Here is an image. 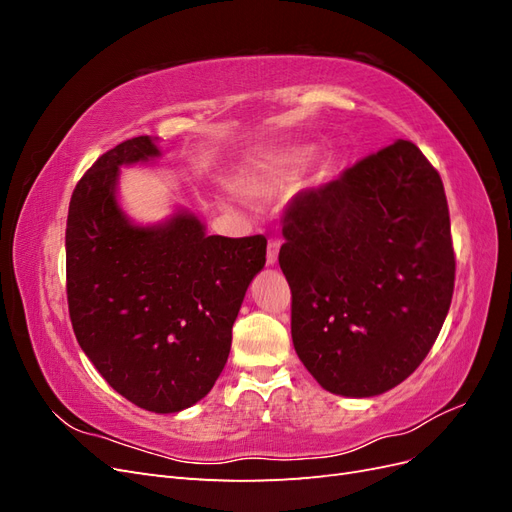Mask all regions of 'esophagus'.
<instances>
[{
    "label": "esophagus",
    "mask_w": 512,
    "mask_h": 512,
    "mask_svg": "<svg viewBox=\"0 0 512 512\" xmlns=\"http://www.w3.org/2000/svg\"><path fill=\"white\" fill-rule=\"evenodd\" d=\"M280 247H282V241L271 237L269 243H267V265H275L277 262V256H280Z\"/></svg>",
    "instance_id": "esophagus-1"
}]
</instances>
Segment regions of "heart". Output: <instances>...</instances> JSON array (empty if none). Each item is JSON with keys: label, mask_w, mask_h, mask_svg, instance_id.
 Returning <instances> with one entry per match:
<instances>
[{"label": "heart", "mask_w": 512, "mask_h": 512, "mask_svg": "<svg viewBox=\"0 0 512 512\" xmlns=\"http://www.w3.org/2000/svg\"><path fill=\"white\" fill-rule=\"evenodd\" d=\"M305 162V158L301 153H294V156H280V158H273L267 166H265V177H262L260 183V190L262 192H273L277 188H282V185L297 173V168Z\"/></svg>", "instance_id": "obj_1"}]
</instances>
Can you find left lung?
Instances as JSON below:
<instances>
[{"label":"left lung","instance_id":"1","mask_svg":"<svg viewBox=\"0 0 512 512\" xmlns=\"http://www.w3.org/2000/svg\"><path fill=\"white\" fill-rule=\"evenodd\" d=\"M292 344L322 389L374 397L436 344L455 250L438 170L410 141L307 188L284 213Z\"/></svg>","mask_w":512,"mask_h":512}]
</instances>
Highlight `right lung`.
Listing matches in <instances>:
<instances>
[{"label":"right lung","instance_id":"obj_1","mask_svg":"<svg viewBox=\"0 0 512 512\" xmlns=\"http://www.w3.org/2000/svg\"><path fill=\"white\" fill-rule=\"evenodd\" d=\"M160 156L149 136L102 153L76 183L66 226V292L76 342L113 389L149 412L203 399L226 365L245 290L265 267L262 235H205L190 213L134 226L121 164Z\"/></svg>","mask_w":512,"mask_h":512}]
</instances>
